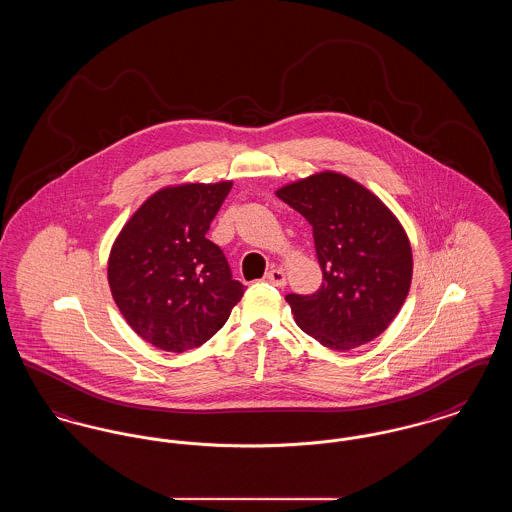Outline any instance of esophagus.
Wrapping results in <instances>:
<instances>
[{
	"mask_svg": "<svg viewBox=\"0 0 512 512\" xmlns=\"http://www.w3.org/2000/svg\"><path fill=\"white\" fill-rule=\"evenodd\" d=\"M267 282L276 286V288H284L286 286V272L282 268H270L267 274Z\"/></svg>",
	"mask_w": 512,
	"mask_h": 512,
	"instance_id": "obj_1",
	"label": "esophagus"
}]
</instances>
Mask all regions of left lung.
Returning <instances> with one entry per match:
<instances>
[{
    "mask_svg": "<svg viewBox=\"0 0 512 512\" xmlns=\"http://www.w3.org/2000/svg\"><path fill=\"white\" fill-rule=\"evenodd\" d=\"M276 195L313 226L322 286L286 295L297 326L324 347L347 351L378 338L401 311L413 251L380 197L340 172H317Z\"/></svg>",
    "mask_w": 512,
    "mask_h": 512,
    "instance_id": "obj_1",
    "label": "left lung"
}]
</instances>
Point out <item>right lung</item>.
I'll list each match as a JSON object with an SVG mask.
<instances>
[{"instance_id":"add662e5","label":"right lung","mask_w":512,"mask_h":512,"mask_svg":"<svg viewBox=\"0 0 512 512\" xmlns=\"http://www.w3.org/2000/svg\"><path fill=\"white\" fill-rule=\"evenodd\" d=\"M232 182L178 184L147 197L107 261L113 299L147 343L182 353L211 340L244 297L219 245L205 238Z\"/></svg>"}]
</instances>
